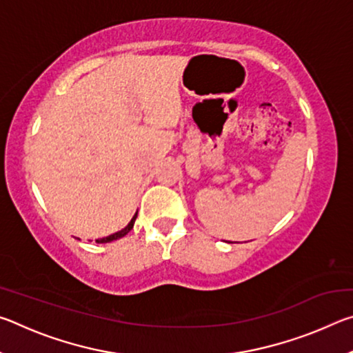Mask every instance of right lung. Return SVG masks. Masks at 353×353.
Masks as SVG:
<instances>
[{
	"label": "right lung",
	"instance_id": "right-lung-1",
	"mask_svg": "<svg viewBox=\"0 0 353 353\" xmlns=\"http://www.w3.org/2000/svg\"><path fill=\"white\" fill-rule=\"evenodd\" d=\"M135 219H137V213H135V216H134L132 219H130V223H129L126 227H124L123 230H119V232H117V234H113V235L107 236V238H101V240H97V243H109V241H113V240H118V238H123L124 235H128L129 232L132 230Z\"/></svg>",
	"mask_w": 353,
	"mask_h": 353
}]
</instances>
